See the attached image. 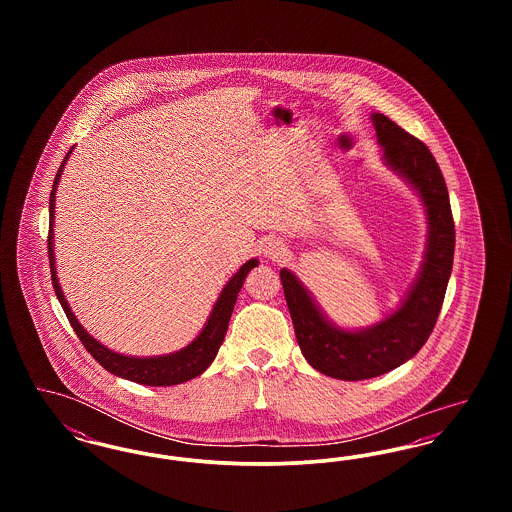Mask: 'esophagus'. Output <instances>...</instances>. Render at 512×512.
Wrapping results in <instances>:
<instances>
[{
    "instance_id": "1",
    "label": "esophagus",
    "mask_w": 512,
    "mask_h": 512,
    "mask_svg": "<svg viewBox=\"0 0 512 512\" xmlns=\"http://www.w3.org/2000/svg\"><path fill=\"white\" fill-rule=\"evenodd\" d=\"M284 253H286V247H284L280 240H268L263 245V255H265V259H270V261L282 259Z\"/></svg>"
}]
</instances>
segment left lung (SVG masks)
Here are the masks:
<instances>
[{
	"instance_id": "1",
	"label": "left lung",
	"mask_w": 512,
	"mask_h": 512,
	"mask_svg": "<svg viewBox=\"0 0 512 512\" xmlns=\"http://www.w3.org/2000/svg\"><path fill=\"white\" fill-rule=\"evenodd\" d=\"M370 121L384 165L403 178L426 211V249L416 278L388 317L366 328H341L326 317L313 293L282 268V288L295 338L307 363L338 380H368L407 363L430 338L453 268L455 224L443 174L430 149L382 113Z\"/></svg>"
}]
</instances>
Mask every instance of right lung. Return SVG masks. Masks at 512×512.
I'll return each mask as SVG.
<instances>
[{
  "instance_id": "1",
  "label": "right lung",
  "mask_w": 512,
  "mask_h": 512,
  "mask_svg": "<svg viewBox=\"0 0 512 512\" xmlns=\"http://www.w3.org/2000/svg\"><path fill=\"white\" fill-rule=\"evenodd\" d=\"M74 146L67 153V157L63 159L59 171L55 174L53 180V190L49 195V236H48V253L49 268H51V282L55 288V295L65 311V315L69 318L71 326L76 332V336L84 343L86 351L98 361L99 365L105 370H109L111 374L136 382V384H144V386H176V384H184L188 380H192L195 376L203 374L209 365L215 361L219 347L224 341L226 330H228V322L232 317L238 293L244 286L245 276L249 274L251 268L257 267L259 261L257 259H249L240 270L228 280V284L222 288L217 303L211 309V315L207 318L205 326L201 328V332L197 334L192 343H188L186 347L167 353V355H155V357H132V355H122L109 347H105L101 341L96 340L94 336L88 334V330L78 322V318L74 317L73 309L69 305V301L65 299L59 278H57V267H55V253H53V222H55V194H57V184L61 180L63 169L73 153Z\"/></svg>"
}]
</instances>
